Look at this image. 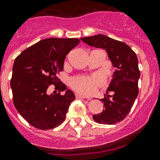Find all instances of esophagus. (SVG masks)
Instances as JSON below:
<instances>
[{
	"instance_id": "obj_1",
	"label": "esophagus",
	"mask_w": 160,
	"mask_h": 160,
	"mask_svg": "<svg viewBox=\"0 0 160 160\" xmlns=\"http://www.w3.org/2000/svg\"><path fill=\"white\" fill-rule=\"evenodd\" d=\"M75 97H76V98H85V97L84 95H82V94H75ZM88 100H91V98H88Z\"/></svg>"
}]
</instances>
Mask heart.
Here are the masks:
<instances>
[{
    "instance_id": "heart-1",
    "label": "heart",
    "mask_w": 160,
    "mask_h": 160,
    "mask_svg": "<svg viewBox=\"0 0 160 160\" xmlns=\"http://www.w3.org/2000/svg\"><path fill=\"white\" fill-rule=\"evenodd\" d=\"M102 81L98 77L80 76L74 78L70 82V85L74 90L82 94L94 93L96 88L100 86Z\"/></svg>"
}]
</instances>
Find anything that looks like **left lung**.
Listing matches in <instances>:
<instances>
[{
	"mask_svg": "<svg viewBox=\"0 0 160 160\" xmlns=\"http://www.w3.org/2000/svg\"><path fill=\"white\" fill-rule=\"evenodd\" d=\"M81 40L91 46L106 50L112 66L116 69L107 89L104 108L101 114L93 115L98 123L114 124L123 121L129 114L138 95V80L140 72L136 53L124 42L102 34L83 37ZM111 92L113 94H107Z\"/></svg>",
	"mask_w": 160,
	"mask_h": 160,
	"instance_id": "8db88e82",
	"label": "left lung"
}]
</instances>
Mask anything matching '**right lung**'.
<instances>
[{
	"label": "right lung",
	"mask_w": 160,
	"mask_h": 160,
	"mask_svg": "<svg viewBox=\"0 0 160 160\" xmlns=\"http://www.w3.org/2000/svg\"><path fill=\"white\" fill-rule=\"evenodd\" d=\"M79 42L76 38L44 39L15 59L11 80L13 104L34 128L49 130L65 121L75 96L58 75L63 70L66 55ZM51 84L55 85L58 93L48 94ZM63 90L66 93L62 96L60 92Z\"/></svg>",
	"instance_id": "obj_1"
}]
</instances>
